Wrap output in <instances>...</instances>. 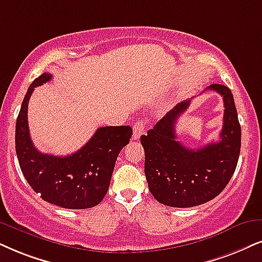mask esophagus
<instances>
[{"instance_id": "34e87169", "label": "esophagus", "mask_w": 262, "mask_h": 262, "mask_svg": "<svg viewBox=\"0 0 262 262\" xmlns=\"http://www.w3.org/2000/svg\"><path fill=\"white\" fill-rule=\"evenodd\" d=\"M145 130V123L144 121H137L133 125V139L138 140L140 138V135L144 133Z\"/></svg>"}]
</instances>
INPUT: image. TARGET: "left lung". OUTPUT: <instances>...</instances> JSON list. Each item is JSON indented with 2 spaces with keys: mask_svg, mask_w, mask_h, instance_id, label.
<instances>
[{
  "mask_svg": "<svg viewBox=\"0 0 262 262\" xmlns=\"http://www.w3.org/2000/svg\"><path fill=\"white\" fill-rule=\"evenodd\" d=\"M224 99V124L220 140L191 150L177 140L175 124L187 110L181 101L155 127L141 135L145 175L156 200L174 208H190L209 202L226 187L236 170L241 152V124L230 88L211 84Z\"/></svg>",
  "mask_w": 262,
  "mask_h": 262,
  "instance_id": "1",
  "label": "left lung"
}]
</instances>
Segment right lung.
<instances>
[{
  "label": "right lung",
  "instance_id": "add662e5",
  "mask_svg": "<svg viewBox=\"0 0 262 262\" xmlns=\"http://www.w3.org/2000/svg\"><path fill=\"white\" fill-rule=\"evenodd\" d=\"M45 72L30 84L15 124V151L30 186L42 200L65 208L87 209L105 197L117 156L130 140V125L101 127L91 140L70 156L42 154L32 144L28 124V104L35 87L51 81Z\"/></svg>",
  "mask_w": 262,
  "mask_h": 262
}]
</instances>
